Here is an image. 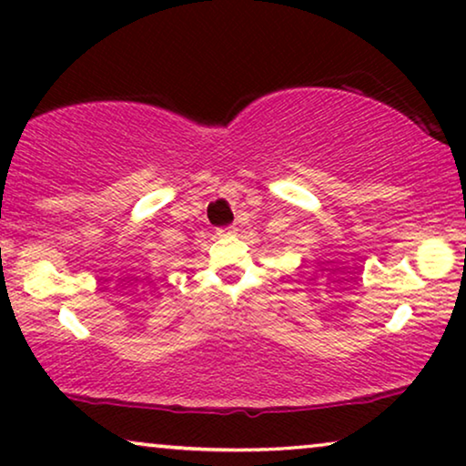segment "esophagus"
<instances>
[{
    "mask_svg": "<svg viewBox=\"0 0 466 466\" xmlns=\"http://www.w3.org/2000/svg\"><path fill=\"white\" fill-rule=\"evenodd\" d=\"M235 231H238V228H235V227H220L218 228V235H233Z\"/></svg>",
    "mask_w": 466,
    "mask_h": 466,
    "instance_id": "34e87169",
    "label": "esophagus"
}]
</instances>
